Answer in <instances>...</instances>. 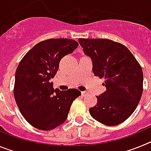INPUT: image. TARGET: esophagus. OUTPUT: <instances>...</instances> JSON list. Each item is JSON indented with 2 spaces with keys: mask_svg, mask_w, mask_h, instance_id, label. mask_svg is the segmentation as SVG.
Listing matches in <instances>:
<instances>
[{
  "mask_svg": "<svg viewBox=\"0 0 151 151\" xmlns=\"http://www.w3.org/2000/svg\"><path fill=\"white\" fill-rule=\"evenodd\" d=\"M88 91H82V95L83 96V97H85V96H87L88 95Z\"/></svg>",
  "mask_w": 151,
  "mask_h": 151,
  "instance_id": "obj_1",
  "label": "esophagus"
}]
</instances>
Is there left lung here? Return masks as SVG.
<instances>
[{
  "label": "left lung",
  "instance_id": "obj_1",
  "mask_svg": "<svg viewBox=\"0 0 151 151\" xmlns=\"http://www.w3.org/2000/svg\"><path fill=\"white\" fill-rule=\"evenodd\" d=\"M91 58L95 76L105 79L106 90L96 96L97 104L89 109L94 119L113 126L126 120L135 110L143 92V71L130 50L112 40L79 38Z\"/></svg>",
  "mask_w": 151,
  "mask_h": 151
}]
</instances>
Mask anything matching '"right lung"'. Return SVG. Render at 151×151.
Segmentation results:
<instances>
[{
	"label": "right lung",
	"instance_id": "add662e5",
	"mask_svg": "<svg viewBox=\"0 0 151 151\" xmlns=\"http://www.w3.org/2000/svg\"><path fill=\"white\" fill-rule=\"evenodd\" d=\"M77 41L51 38L35 45L19 63L13 94L19 110L33 127L48 131L67 119L69 109L81 95L77 89L55 90L50 79L55 76L60 60L73 53Z\"/></svg>",
	"mask_w": 151,
	"mask_h": 151
}]
</instances>
